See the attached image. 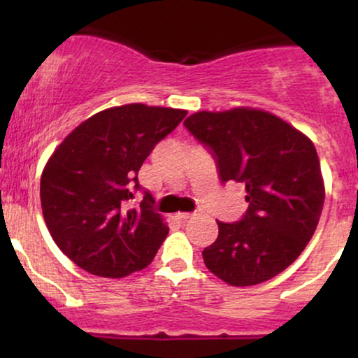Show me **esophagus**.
<instances>
[{
  "label": "esophagus",
  "instance_id": "34e87169",
  "mask_svg": "<svg viewBox=\"0 0 358 358\" xmlns=\"http://www.w3.org/2000/svg\"><path fill=\"white\" fill-rule=\"evenodd\" d=\"M192 215L193 213H187V212H178V213H175V219H178V220H188V219H192Z\"/></svg>",
  "mask_w": 358,
  "mask_h": 358
}]
</instances>
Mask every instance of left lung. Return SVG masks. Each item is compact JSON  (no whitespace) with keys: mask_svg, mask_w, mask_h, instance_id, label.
<instances>
[{"mask_svg":"<svg viewBox=\"0 0 358 358\" xmlns=\"http://www.w3.org/2000/svg\"><path fill=\"white\" fill-rule=\"evenodd\" d=\"M185 126L213 151L222 182L242 183L244 219L219 225L203 249L210 273L231 286H254L296 261L316 231L324 183L315 145L276 114L257 108L199 110Z\"/></svg>","mask_w":358,"mask_h":358,"instance_id":"8db88e82","label":"left lung"}]
</instances>
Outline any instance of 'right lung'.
Masks as SVG:
<instances>
[{
	"mask_svg": "<svg viewBox=\"0 0 358 358\" xmlns=\"http://www.w3.org/2000/svg\"><path fill=\"white\" fill-rule=\"evenodd\" d=\"M187 116L185 109L134 104L101 110L55 148L40 180L45 224L59 249L102 278L145 269L168 236V225L139 190L138 171L155 145Z\"/></svg>",
	"mask_w": 358,
	"mask_h": 358,
	"instance_id": "add662e5",
	"label": "right lung"
}]
</instances>
